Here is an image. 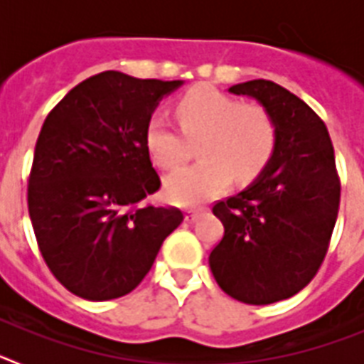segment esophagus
<instances>
[{
	"label": "esophagus",
	"mask_w": 364,
	"mask_h": 364,
	"mask_svg": "<svg viewBox=\"0 0 364 364\" xmlns=\"http://www.w3.org/2000/svg\"><path fill=\"white\" fill-rule=\"evenodd\" d=\"M200 211L202 210H188V213H186V220L193 222V220H195V218L198 217V215H200Z\"/></svg>",
	"instance_id": "34e87169"
}]
</instances>
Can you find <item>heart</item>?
Returning a JSON list of instances; mask_svg holds the SVG:
<instances>
[{
	"instance_id": "1",
	"label": "heart",
	"mask_w": 364,
	"mask_h": 364,
	"mask_svg": "<svg viewBox=\"0 0 364 364\" xmlns=\"http://www.w3.org/2000/svg\"><path fill=\"white\" fill-rule=\"evenodd\" d=\"M180 130L162 118L146 127V149L166 171L189 160L198 142L200 162L166 178V195L180 205H197L220 195L230 186L259 178L277 147V127L264 105L240 102L208 83H198L175 102Z\"/></svg>"
}]
</instances>
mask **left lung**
<instances>
[{
    "mask_svg": "<svg viewBox=\"0 0 364 364\" xmlns=\"http://www.w3.org/2000/svg\"><path fill=\"white\" fill-rule=\"evenodd\" d=\"M259 100L277 127V147L250 188L213 205L224 237L210 255L222 291L272 304L315 277L326 257L341 200L333 146L314 109L269 80L230 87Z\"/></svg>",
    "mask_w": 364,
    "mask_h": 364,
    "instance_id": "1",
    "label": "left lung"
}]
</instances>
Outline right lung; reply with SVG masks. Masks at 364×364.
<instances>
[{"mask_svg": "<svg viewBox=\"0 0 364 364\" xmlns=\"http://www.w3.org/2000/svg\"><path fill=\"white\" fill-rule=\"evenodd\" d=\"M180 80H140L105 70L83 80L49 112L28 175V215L45 264L70 294L109 301L133 291L178 208H154L160 189L146 127Z\"/></svg>", "mask_w": 364, "mask_h": 364, "instance_id": "1", "label": "right lung"}]
</instances>
